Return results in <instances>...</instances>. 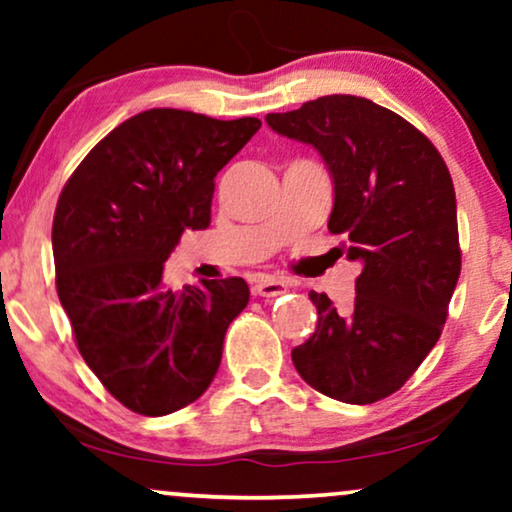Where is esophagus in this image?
<instances>
[{"instance_id":"esophagus-1","label":"esophagus","mask_w":512,"mask_h":512,"mask_svg":"<svg viewBox=\"0 0 512 512\" xmlns=\"http://www.w3.org/2000/svg\"><path fill=\"white\" fill-rule=\"evenodd\" d=\"M284 291H286V282H282V279H275V277H258L254 284V293L263 298H275Z\"/></svg>"}]
</instances>
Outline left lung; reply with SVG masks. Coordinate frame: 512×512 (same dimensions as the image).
<instances>
[{"label":"left lung","instance_id":"left-lung-1","mask_svg":"<svg viewBox=\"0 0 512 512\" xmlns=\"http://www.w3.org/2000/svg\"><path fill=\"white\" fill-rule=\"evenodd\" d=\"M265 121L324 158L335 193L328 230L361 263L352 307L310 291L317 328L291 352L293 366L335 401H380L443 333L461 272L450 170L415 125L366 97L326 95Z\"/></svg>","mask_w":512,"mask_h":512}]
</instances>
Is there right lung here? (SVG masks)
<instances>
[{
  "instance_id": "obj_1",
  "label": "right lung",
  "mask_w": 512,
  "mask_h": 512,
  "mask_svg": "<svg viewBox=\"0 0 512 512\" xmlns=\"http://www.w3.org/2000/svg\"><path fill=\"white\" fill-rule=\"evenodd\" d=\"M261 128L149 109L93 146L53 219L55 286L76 347L111 396L163 417L205 394L223 338L249 303L242 277L167 289L163 268L186 228L212 216L214 179Z\"/></svg>"
}]
</instances>
